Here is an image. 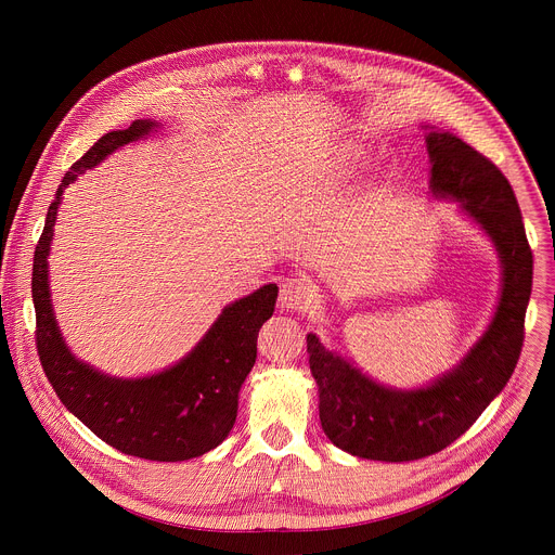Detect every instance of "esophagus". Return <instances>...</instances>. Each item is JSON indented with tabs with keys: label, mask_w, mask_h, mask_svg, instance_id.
Here are the masks:
<instances>
[{
	"label": "esophagus",
	"mask_w": 555,
	"mask_h": 555,
	"mask_svg": "<svg viewBox=\"0 0 555 555\" xmlns=\"http://www.w3.org/2000/svg\"><path fill=\"white\" fill-rule=\"evenodd\" d=\"M311 298H313L311 283L307 279L292 276V279H285L283 285H281L279 305L283 309H289V311H300L311 302Z\"/></svg>",
	"instance_id": "obj_1"
}]
</instances>
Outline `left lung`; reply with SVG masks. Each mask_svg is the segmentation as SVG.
I'll return each mask as SVG.
<instances>
[{"label":"left lung","mask_w":555,"mask_h":555,"mask_svg":"<svg viewBox=\"0 0 555 555\" xmlns=\"http://www.w3.org/2000/svg\"><path fill=\"white\" fill-rule=\"evenodd\" d=\"M426 149L433 195L459 202L496 246L503 268L501 298L479 343L424 388L377 384L319 336L307 334L325 435L340 450L373 461L424 459L459 439L505 388L525 340L533 257L507 178L450 131L428 129Z\"/></svg>","instance_id":"1"}]
</instances>
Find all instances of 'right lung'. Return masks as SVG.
<instances>
[{
  "label": "right lung",
  "instance_id": "right-lung-1",
  "mask_svg": "<svg viewBox=\"0 0 555 555\" xmlns=\"http://www.w3.org/2000/svg\"><path fill=\"white\" fill-rule=\"evenodd\" d=\"M155 120H135L105 133L72 165L48 208L35 248L33 300L37 353L63 406L112 448L149 461H186L217 448L234 426L240 390L257 360V336L274 311V283L223 307L219 319L178 364L146 377H112L76 360L52 311L48 255L63 191L116 149L155 131Z\"/></svg>",
  "mask_w": 555,
  "mask_h": 555
}]
</instances>
